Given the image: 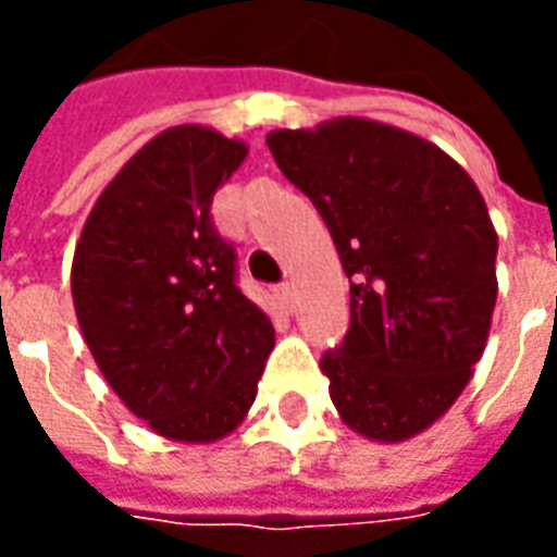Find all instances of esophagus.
Wrapping results in <instances>:
<instances>
[{
	"label": "esophagus",
	"instance_id": "1",
	"mask_svg": "<svg viewBox=\"0 0 557 557\" xmlns=\"http://www.w3.org/2000/svg\"><path fill=\"white\" fill-rule=\"evenodd\" d=\"M277 301H280V307L286 310V313H292V310H295V289H292L289 283L277 286Z\"/></svg>",
	"mask_w": 557,
	"mask_h": 557
}]
</instances>
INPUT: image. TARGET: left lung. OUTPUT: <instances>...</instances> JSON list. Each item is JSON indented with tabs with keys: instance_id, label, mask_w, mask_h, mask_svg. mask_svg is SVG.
Listing matches in <instances>:
<instances>
[{
	"instance_id": "left-lung-1",
	"label": "left lung",
	"mask_w": 557,
	"mask_h": 557,
	"mask_svg": "<svg viewBox=\"0 0 557 557\" xmlns=\"http://www.w3.org/2000/svg\"><path fill=\"white\" fill-rule=\"evenodd\" d=\"M268 148L349 277V331L322 358L339 418L370 442L414 438L466 391L490 337L498 235L478 184L430 139L358 115L271 131Z\"/></svg>"
}]
</instances>
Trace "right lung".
Returning a JSON list of instances; mask_svg holds the SVG:
<instances>
[{
	"mask_svg": "<svg viewBox=\"0 0 557 557\" xmlns=\"http://www.w3.org/2000/svg\"><path fill=\"white\" fill-rule=\"evenodd\" d=\"M247 158L242 139L175 125L148 139L86 218L71 295L98 370L151 430L211 444L242 426L274 325L235 286L211 196Z\"/></svg>",
	"mask_w": 557,
	"mask_h": 557,
	"instance_id": "obj_1",
	"label": "right lung"
}]
</instances>
